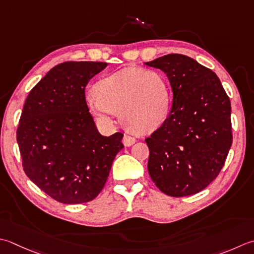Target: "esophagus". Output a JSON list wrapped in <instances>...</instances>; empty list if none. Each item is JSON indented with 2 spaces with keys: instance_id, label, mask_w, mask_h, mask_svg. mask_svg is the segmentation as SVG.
<instances>
[{
  "instance_id": "1",
  "label": "esophagus",
  "mask_w": 254,
  "mask_h": 254,
  "mask_svg": "<svg viewBox=\"0 0 254 254\" xmlns=\"http://www.w3.org/2000/svg\"><path fill=\"white\" fill-rule=\"evenodd\" d=\"M135 137H133L131 135H128V134H124L123 136V144L126 146H131L132 144L135 143Z\"/></svg>"
}]
</instances>
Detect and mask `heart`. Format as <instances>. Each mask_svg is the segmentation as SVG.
Here are the masks:
<instances>
[{
    "mask_svg": "<svg viewBox=\"0 0 254 254\" xmlns=\"http://www.w3.org/2000/svg\"><path fill=\"white\" fill-rule=\"evenodd\" d=\"M97 93L87 97V104L98 121L110 126L121 111L132 130L147 133L165 121L171 106V89L163 73L128 67L101 79Z\"/></svg>",
    "mask_w": 254,
    "mask_h": 254,
    "instance_id": "b5f03b06",
    "label": "heart"
}]
</instances>
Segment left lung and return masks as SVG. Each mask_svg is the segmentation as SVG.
<instances>
[{
	"label": "left lung",
	"mask_w": 254,
	"mask_h": 254,
	"mask_svg": "<svg viewBox=\"0 0 254 254\" xmlns=\"http://www.w3.org/2000/svg\"><path fill=\"white\" fill-rule=\"evenodd\" d=\"M166 73L173 90L171 113L145 142L147 168L158 190L190 196L216 180L232 144L231 103L217 74L185 55L145 63Z\"/></svg>",
	"instance_id": "left-lung-1"
}]
</instances>
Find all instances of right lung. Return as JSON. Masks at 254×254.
I'll use <instances>...</instances> for the list:
<instances>
[{"label": "right lung", "instance_id": "1", "mask_svg": "<svg viewBox=\"0 0 254 254\" xmlns=\"http://www.w3.org/2000/svg\"><path fill=\"white\" fill-rule=\"evenodd\" d=\"M100 62H66L49 70L25 101L16 131L23 170L35 185L63 203L93 200L103 190L123 134L98 132L86 101Z\"/></svg>", "mask_w": 254, "mask_h": 254}]
</instances>
